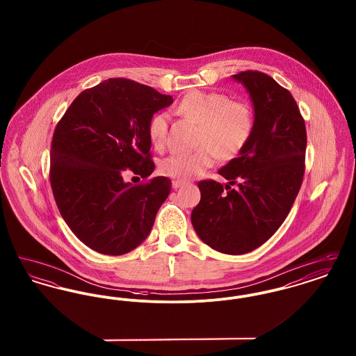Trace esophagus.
<instances>
[{
	"mask_svg": "<svg viewBox=\"0 0 356 356\" xmlns=\"http://www.w3.org/2000/svg\"><path fill=\"white\" fill-rule=\"evenodd\" d=\"M186 186V181H180V180H173L172 181V186L175 188V189H177V188H180V186Z\"/></svg>",
	"mask_w": 356,
	"mask_h": 356,
	"instance_id": "esophagus-1",
	"label": "esophagus"
}]
</instances>
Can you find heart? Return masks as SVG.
Segmentation results:
<instances>
[{
    "label": "heart",
    "instance_id": "1",
    "mask_svg": "<svg viewBox=\"0 0 356 356\" xmlns=\"http://www.w3.org/2000/svg\"><path fill=\"white\" fill-rule=\"evenodd\" d=\"M177 112L199 124L197 149L173 153L163 159L160 172L173 179L188 180L212 167L219 156L231 160L250 141L254 131V113L241 102H231L227 95L193 90L179 102ZM168 116L154 115L148 125V136L156 149H163L167 138Z\"/></svg>",
    "mask_w": 356,
    "mask_h": 356
}]
</instances>
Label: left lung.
<instances>
[{
    "instance_id": "8db88e82",
    "label": "left lung",
    "mask_w": 356,
    "mask_h": 356,
    "mask_svg": "<svg viewBox=\"0 0 356 356\" xmlns=\"http://www.w3.org/2000/svg\"><path fill=\"white\" fill-rule=\"evenodd\" d=\"M232 79L251 97L254 131L219 170L225 189L215 180L197 184L202 199L191 220L207 245L241 254L264 244L286 220L303 181L307 134L295 99L268 74L245 70Z\"/></svg>"
}]
</instances>
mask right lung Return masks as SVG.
Returning a JSON list of instances; mask_svg holds the SVG:
<instances>
[{
    "label": "right lung",
    "mask_w": 356,
    "mask_h": 356,
    "mask_svg": "<svg viewBox=\"0 0 356 356\" xmlns=\"http://www.w3.org/2000/svg\"><path fill=\"white\" fill-rule=\"evenodd\" d=\"M172 102L151 86L108 79L81 92L58 121L51 138L53 196L70 231L93 251L127 254L149 235L172 183L157 176L134 186L124 173H152L148 125Z\"/></svg>",
    "instance_id": "right-lung-1"
}]
</instances>
